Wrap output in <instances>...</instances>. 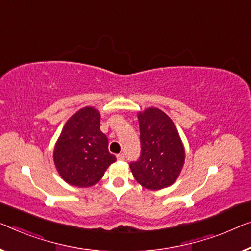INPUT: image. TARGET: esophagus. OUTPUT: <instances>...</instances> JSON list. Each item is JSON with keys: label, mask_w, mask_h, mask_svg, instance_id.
Returning a JSON list of instances; mask_svg holds the SVG:
<instances>
[{"label": "esophagus", "mask_w": 251, "mask_h": 251, "mask_svg": "<svg viewBox=\"0 0 251 251\" xmlns=\"http://www.w3.org/2000/svg\"><path fill=\"white\" fill-rule=\"evenodd\" d=\"M124 154H123V153H119V154H117V159L118 160H124Z\"/></svg>", "instance_id": "obj_1"}]
</instances>
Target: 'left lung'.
I'll return each instance as SVG.
<instances>
[{
  "label": "left lung",
  "instance_id": "obj_1",
  "mask_svg": "<svg viewBox=\"0 0 251 251\" xmlns=\"http://www.w3.org/2000/svg\"><path fill=\"white\" fill-rule=\"evenodd\" d=\"M141 155L129 167L138 184L151 190L174 184L185 162V149L174 122L158 108L138 113Z\"/></svg>",
  "mask_w": 251,
  "mask_h": 251
}]
</instances>
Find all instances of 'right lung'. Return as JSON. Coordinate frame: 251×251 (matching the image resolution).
Returning <instances> with one entry per match:
<instances>
[{"mask_svg": "<svg viewBox=\"0 0 251 251\" xmlns=\"http://www.w3.org/2000/svg\"><path fill=\"white\" fill-rule=\"evenodd\" d=\"M116 161L109 153L108 138L100 130V114L84 107L66 122L54 148V162L67 184L91 187Z\"/></svg>", "mask_w": 251, "mask_h": 251, "instance_id": "1", "label": "right lung"}]
</instances>
